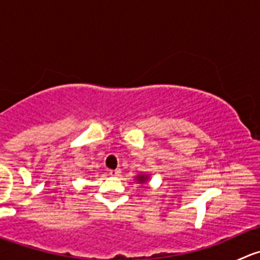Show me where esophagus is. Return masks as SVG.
I'll list each match as a JSON object with an SVG mask.
<instances>
[{"mask_svg":"<svg viewBox=\"0 0 260 260\" xmlns=\"http://www.w3.org/2000/svg\"><path fill=\"white\" fill-rule=\"evenodd\" d=\"M119 174H120V170H109V175H111V176H113V177H117V176H119Z\"/></svg>","mask_w":260,"mask_h":260,"instance_id":"34e87169","label":"esophagus"}]
</instances>
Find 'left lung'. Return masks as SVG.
Instances as JSON below:
<instances>
[{
    "instance_id": "left-lung-1",
    "label": "left lung",
    "mask_w": 260,
    "mask_h": 260,
    "mask_svg": "<svg viewBox=\"0 0 260 260\" xmlns=\"http://www.w3.org/2000/svg\"><path fill=\"white\" fill-rule=\"evenodd\" d=\"M137 179H138V180H140V182H143V181H145V180H146V177H145V176H143V175H141V176H138V177H137Z\"/></svg>"
}]
</instances>
